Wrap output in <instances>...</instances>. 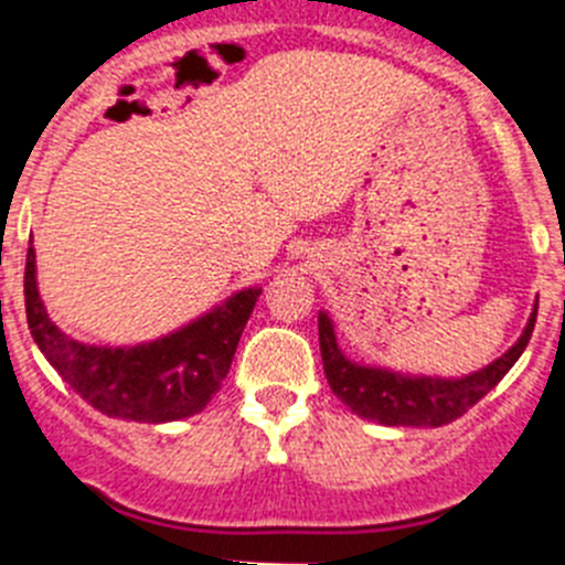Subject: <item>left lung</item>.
<instances>
[{
    "label": "left lung",
    "instance_id": "8db88e82",
    "mask_svg": "<svg viewBox=\"0 0 565 565\" xmlns=\"http://www.w3.org/2000/svg\"><path fill=\"white\" fill-rule=\"evenodd\" d=\"M535 317L537 306L532 308V317L518 342L503 356L481 371L458 379L418 376V373H398L391 367L351 362L339 348L333 319L326 311H319V351L331 391L359 418L379 422L384 427H441L461 418L507 376L509 367L526 351L529 337L535 331Z\"/></svg>",
    "mask_w": 565,
    "mask_h": 565
}]
</instances>
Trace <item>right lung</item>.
<instances>
[{
	"label": "right lung",
	"instance_id": "right-lung-1",
	"mask_svg": "<svg viewBox=\"0 0 565 565\" xmlns=\"http://www.w3.org/2000/svg\"><path fill=\"white\" fill-rule=\"evenodd\" d=\"M259 294L257 286L243 288L167 337L109 348L78 342L50 319L39 297L33 246L24 266V311L39 351L84 402L127 422L163 424L201 413L228 376Z\"/></svg>",
	"mask_w": 565,
	"mask_h": 565
}]
</instances>
